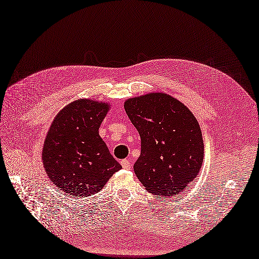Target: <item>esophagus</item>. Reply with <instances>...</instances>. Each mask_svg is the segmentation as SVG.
Instances as JSON below:
<instances>
[{"mask_svg":"<svg viewBox=\"0 0 259 259\" xmlns=\"http://www.w3.org/2000/svg\"><path fill=\"white\" fill-rule=\"evenodd\" d=\"M120 164L124 169H130L131 168V162L129 159H123L120 161Z\"/></svg>","mask_w":259,"mask_h":259,"instance_id":"esophagus-1","label":"esophagus"}]
</instances>
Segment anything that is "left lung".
<instances>
[{"mask_svg":"<svg viewBox=\"0 0 259 259\" xmlns=\"http://www.w3.org/2000/svg\"><path fill=\"white\" fill-rule=\"evenodd\" d=\"M124 110L141 137V156L133 169L149 193L173 196L202 168L204 142L197 119L165 93L129 98Z\"/></svg>","mask_w":259,"mask_h":259,"instance_id":"obj_1","label":"left lung"}]
</instances>
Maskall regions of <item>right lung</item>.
Returning <instances> with one entry per match:
<instances>
[{"mask_svg":"<svg viewBox=\"0 0 259 259\" xmlns=\"http://www.w3.org/2000/svg\"><path fill=\"white\" fill-rule=\"evenodd\" d=\"M111 105L78 99L56 114L46 136L41 159L50 180L70 197L94 195L121 168L99 136Z\"/></svg>","mask_w":259,"mask_h":259,"instance_id":"add662e5","label":"right lung"}]
</instances>
